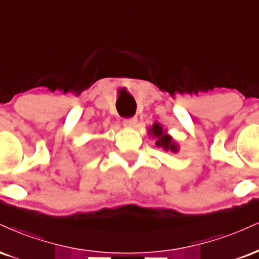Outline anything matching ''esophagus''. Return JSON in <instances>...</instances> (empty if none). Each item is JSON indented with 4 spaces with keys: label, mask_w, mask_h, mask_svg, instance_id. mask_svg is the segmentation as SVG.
<instances>
[{
    "label": "esophagus",
    "mask_w": 259,
    "mask_h": 259,
    "mask_svg": "<svg viewBox=\"0 0 259 259\" xmlns=\"http://www.w3.org/2000/svg\"><path fill=\"white\" fill-rule=\"evenodd\" d=\"M136 121H138V118L130 117V118H125V119L123 120V123H124V125H126V126H134L136 124Z\"/></svg>",
    "instance_id": "esophagus-1"
}]
</instances>
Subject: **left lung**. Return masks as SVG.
I'll use <instances>...</instances> for the list:
<instances>
[{
	"mask_svg": "<svg viewBox=\"0 0 259 259\" xmlns=\"http://www.w3.org/2000/svg\"><path fill=\"white\" fill-rule=\"evenodd\" d=\"M151 133L152 135L157 139L155 145H157L158 147L164 148L165 151L172 152V153L179 152V146H177V143L175 141H172V138L165 133V130H163V126H161L160 124L154 123L153 126L151 127Z\"/></svg>",
	"mask_w": 259,
	"mask_h": 259,
	"instance_id": "1",
	"label": "left lung"
}]
</instances>
